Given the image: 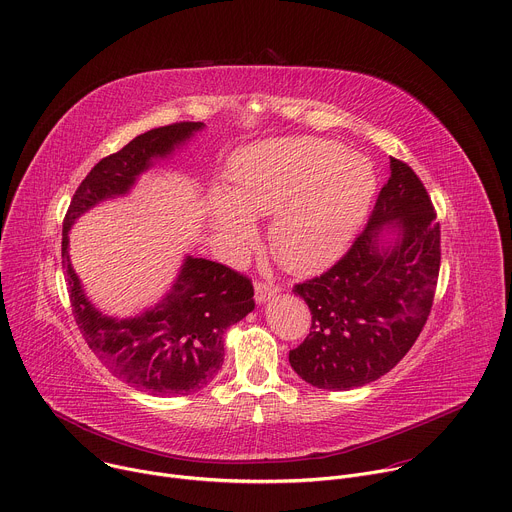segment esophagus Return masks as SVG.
Instances as JSON below:
<instances>
[{"mask_svg":"<svg viewBox=\"0 0 512 512\" xmlns=\"http://www.w3.org/2000/svg\"><path fill=\"white\" fill-rule=\"evenodd\" d=\"M278 293V287L274 285H268V282H256L254 285V299L256 303H266L270 297H274Z\"/></svg>","mask_w":512,"mask_h":512,"instance_id":"1","label":"esophagus"}]
</instances>
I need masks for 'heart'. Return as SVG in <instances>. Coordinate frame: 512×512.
<instances>
[{
    "label": "heart",
    "instance_id": "obj_1",
    "mask_svg": "<svg viewBox=\"0 0 512 512\" xmlns=\"http://www.w3.org/2000/svg\"><path fill=\"white\" fill-rule=\"evenodd\" d=\"M227 191L209 197L217 242L246 250L256 236L252 217L272 213L268 244L293 272H317L342 254L376 193L368 158L321 138H280L246 148L230 166Z\"/></svg>",
    "mask_w": 512,
    "mask_h": 512
}]
</instances>
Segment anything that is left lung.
Listing matches in <instances>:
<instances>
[{
    "mask_svg": "<svg viewBox=\"0 0 512 512\" xmlns=\"http://www.w3.org/2000/svg\"><path fill=\"white\" fill-rule=\"evenodd\" d=\"M382 231H396L392 243ZM439 223L413 168L390 158L366 230L327 272L295 285L311 309L305 342L289 352L311 386L352 390L390 372L427 323L439 276Z\"/></svg>",
    "mask_w": 512,
    "mask_h": 512,
    "instance_id": "8db88e82",
    "label": "left lung"
}]
</instances>
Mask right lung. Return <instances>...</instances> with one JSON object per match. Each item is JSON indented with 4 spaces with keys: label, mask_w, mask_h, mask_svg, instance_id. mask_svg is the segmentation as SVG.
<instances>
[{
    "label": "right lung",
    "mask_w": 512,
    "mask_h": 512,
    "mask_svg": "<svg viewBox=\"0 0 512 512\" xmlns=\"http://www.w3.org/2000/svg\"><path fill=\"white\" fill-rule=\"evenodd\" d=\"M201 122H181L136 136L101 158L73 195L63 221V264L75 321L91 352L113 374L156 396H183L209 384L223 364V333L254 309L250 278L223 264L187 256L160 303L128 319L103 315L85 297L69 258V230L101 201L124 197L156 160L168 158Z\"/></svg>",
    "instance_id": "1"
}]
</instances>
